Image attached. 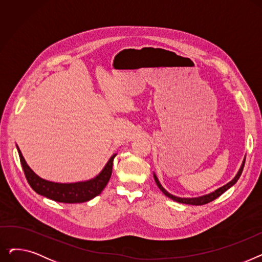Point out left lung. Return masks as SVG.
<instances>
[{
    "label": "left lung",
    "instance_id": "8db88e82",
    "mask_svg": "<svg viewBox=\"0 0 262 262\" xmlns=\"http://www.w3.org/2000/svg\"><path fill=\"white\" fill-rule=\"evenodd\" d=\"M244 163H245V159H244L243 162H242V166H241L239 172L237 173V175L235 176V178H233L232 181H230V182H229L228 184H226L225 186L216 189L214 192H211V193H209V194H206V195H203V196H200V198H191V199H190V198H178V196H175V195L169 193V192L161 186V184L159 183L158 178H157V176H156L155 174H154V180H155V182H156L158 188L162 191V193H163L164 195H167L168 198H170L171 200L175 201V202L182 203V204H188V205H195V206L205 205V204H208V203L212 202L213 200L217 199L220 195L223 194L226 190H228L230 187H232L233 185H235V184L238 182V180H239L241 174H242V171H243V168H244Z\"/></svg>",
    "mask_w": 262,
    "mask_h": 262
}]
</instances>
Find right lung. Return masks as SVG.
Masks as SVG:
<instances>
[{
  "label": "right lung",
  "mask_w": 262,
  "mask_h": 262,
  "mask_svg": "<svg viewBox=\"0 0 262 262\" xmlns=\"http://www.w3.org/2000/svg\"><path fill=\"white\" fill-rule=\"evenodd\" d=\"M22 168L32 189L38 194L43 195L50 200L60 202V203H84L98 196L108 184L110 176L113 173V162L116 154L110 157L108 162L101 173L94 178L87 182L71 183V184H60L49 182L39 177L34 171L27 166V163L22 156L20 148L17 146Z\"/></svg>",
  "instance_id": "right-lung-1"
}]
</instances>
